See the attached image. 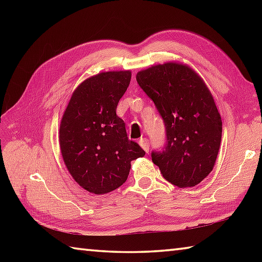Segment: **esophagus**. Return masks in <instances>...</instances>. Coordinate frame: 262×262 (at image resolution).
<instances>
[{"label": "esophagus", "mask_w": 262, "mask_h": 262, "mask_svg": "<svg viewBox=\"0 0 262 262\" xmlns=\"http://www.w3.org/2000/svg\"><path fill=\"white\" fill-rule=\"evenodd\" d=\"M149 144H151V143H149L147 138H141V140H140V145L143 147V149L146 153H148V151H149Z\"/></svg>", "instance_id": "obj_1"}]
</instances>
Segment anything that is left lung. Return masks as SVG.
Listing matches in <instances>:
<instances>
[{
  "label": "left lung",
  "instance_id": "1",
  "mask_svg": "<svg viewBox=\"0 0 262 262\" xmlns=\"http://www.w3.org/2000/svg\"><path fill=\"white\" fill-rule=\"evenodd\" d=\"M136 80L165 127V144L161 151H152L153 163L172 185H198L213 170L222 140L213 96L197 73L177 63L138 72Z\"/></svg>",
  "mask_w": 262,
  "mask_h": 262
}]
</instances>
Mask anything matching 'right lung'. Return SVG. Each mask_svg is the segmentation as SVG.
I'll return each instance as SVG.
<instances>
[{
	"label": "right lung",
	"mask_w": 262,
	"mask_h": 262,
	"mask_svg": "<svg viewBox=\"0 0 262 262\" xmlns=\"http://www.w3.org/2000/svg\"><path fill=\"white\" fill-rule=\"evenodd\" d=\"M129 71L104 72L76 88L63 115L59 145L66 168L89 192L102 194L124 183L130 162L145 155L127 137L125 122L116 115L130 83Z\"/></svg>",
	"instance_id": "obj_1"
}]
</instances>
